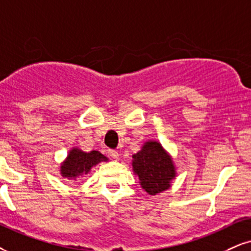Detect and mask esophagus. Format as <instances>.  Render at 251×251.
Listing matches in <instances>:
<instances>
[{"instance_id":"1","label":"esophagus","mask_w":251,"mask_h":251,"mask_svg":"<svg viewBox=\"0 0 251 251\" xmlns=\"http://www.w3.org/2000/svg\"><path fill=\"white\" fill-rule=\"evenodd\" d=\"M109 156L111 157V158L115 159V160H117V159L120 158L119 152H117V151H115V150H110V151H109Z\"/></svg>"}]
</instances>
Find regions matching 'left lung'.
<instances>
[{
  "mask_svg": "<svg viewBox=\"0 0 251 251\" xmlns=\"http://www.w3.org/2000/svg\"><path fill=\"white\" fill-rule=\"evenodd\" d=\"M131 165L142 188L151 196L170 188L176 177V166L171 156L157 141L145 142L142 149L132 154Z\"/></svg>",
  "mask_w": 251,
  "mask_h": 251,
  "instance_id": "left-lung-1",
  "label": "left lung"
}]
</instances>
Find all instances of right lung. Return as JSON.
Here are the masks:
<instances>
[{
  "label": "right lung",
  "instance_id": "add662e5",
  "mask_svg": "<svg viewBox=\"0 0 251 251\" xmlns=\"http://www.w3.org/2000/svg\"><path fill=\"white\" fill-rule=\"evenodd\" d=\"M107 157L97 150L85 152L78 148H73L67 154V158L61 164L60 173L64 178L75 180L78 177H83L87 175L93 166L101 162H107Z\"/></svg>",
  "mask_w": 251,
  "mask_h": 251
}]
</instances>
